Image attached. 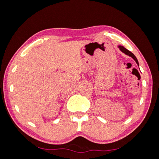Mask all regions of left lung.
Here are the masks:
<instances>
[{
    "label": "left lung",
    "mask_w": 159,
    "mask_h": 159,
    "mask_svg": "<svg viewBox=\"0 0 159 159\" xmlns=\"http://www.w3.org/2000/svg\"><path fill=\"white\" fill-rule=\"evenodd\" d=\"M119 48L120 49V50L121 52H123L124 53H125L126 54V55H128V56H130V57H131L132 58H133L134 61H136V63H137V64L138 66H139V62H138V61H137V59L136 58V57L134 55V54L133 53H132L130 51H129V50H127L126 48H125L124 46H119Z\"/></svg>",
    "instance_id": "obj_1"
}]
</instances>
